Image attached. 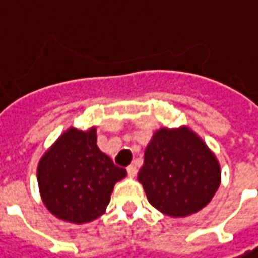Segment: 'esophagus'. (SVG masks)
I'll return each instance as SVG.
<instances>
[{
    "mask_svg": "<svg viewBox=\"0 0 258 258\" xmlns=\"http://www.w3.org/2000/svg\"><path fill=\"white\" fill-rule=\"evenodd\" d=\"M127 173H128L130 177H134L137 174V167L134 164H130L128 167H127Z\"/></svg>",
    "mask_w": 258,
    "mask_h": 258,
    "instance_id": "obj_1",
    "label": "esophagus"
}]
</instances>
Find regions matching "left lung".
<instances>
[{"label":"left lung","mask_w":258,"mask_h":258,"mask_svg":"<svg viewBox=\"0 0 258 258\" xmlns=\"http://www.w3.org/2000/svg\"><path fill=\"white\" fill-rule=\"evenodd\" d=\"M139 182L156 209L169 217H187L211 202L221 183V169L192 130L160 128L146 149Z\"/></svg>","instance_id":"obj_1"}]
</instances>
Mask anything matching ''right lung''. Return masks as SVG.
Segmentation results:
<instances>
[{"label":"right lung","mask_w":258,"mask_h":258,"mask_svg":"<svg viewBox=\"0 0 258 258\" xmlns=\"http://www.w3.org/2000/svg\"><path fill=\"white\" fill-rule=\"evenodd\" d=\"M127 176L96 146V128H69L43 154L37 180L46 208L59 219L85 224L107 209L114 185Z\"/></svg>","instance_id":"1"}]
</instances>
